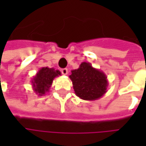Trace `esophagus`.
<instances>
[{
  "mask_svg": "<svg viewBox=\"0 0 146 146\" xmlns=\"http://www.w3.org/2000/svg\"><path fill=\"white\" fill-rule=\"evenodd\" d=\"M61 72H62V75L66 76V75H67V73H68V70H67V68H63V69L61 70Z\"/></svg>",
  "mask_w": 146,
  "mask_h": 146,
  "instance_id": "obj_1",
  "label": "esophagus"
}]
</instances>
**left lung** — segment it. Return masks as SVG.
<instances>
[{
    "mask_svg": "<svg viewBox=\"0 0 146 146\" xmlns=\"http://www.w3.org/2000/svg\"><path fill=\"white\" fill-rule=\"evenodd\" d=\"M69 77L76 95L83 100H98L107 92V76L89 62H83L78 69L71 70Z\"/></svg>",
    "mask_w": 146,
    "mask_h": 146,
    "instance_id": "8db88e82",
    "label": "left lung"
}]
</instances>
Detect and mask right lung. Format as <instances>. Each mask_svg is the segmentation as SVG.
<instances>
[{
  "label": "right lung",
  "mask_w": 146,
  "mask_h": 146,
  "mask_svg": "<svg viewBox=\"0 0 146 146\" xmlns=\"http://www.w3.org/2000/svg\"><path fill=\"white\" fill-rule=\"evenodd\" d=\"M61 76V72L54 68L41 67L38 70L36 76L31 79L32 89L38 96H44L49 91L53 80Z\"/></svg>",
  "instance_id": "add662e5"
}]
</instances>
